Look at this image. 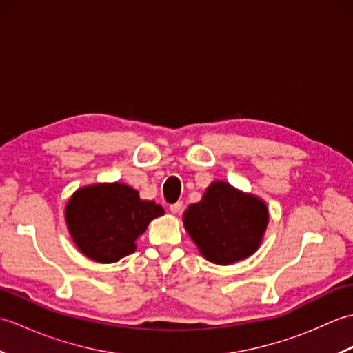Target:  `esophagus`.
Listing matches in <instances>:
<instances>
[{"instance_id":"1","label":"esophagus","mask_w":353,"mask_h":353,"mask_svg":"<svg viewBox=\"0 0 353 353\" xmlns=\"http://www.w3.org/2000/svg\"><path fill=\"white\" fill-rule=\"evenodd\" d=\"M182 206H183L182 201H176V203L170 205V212L171 214H179V212L182 211Z\"/></svg>"}]
</instances>
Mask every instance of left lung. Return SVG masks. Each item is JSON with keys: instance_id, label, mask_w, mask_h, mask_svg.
<instances>
[{"instance_id": "left-lung-1", "label": "left lung", "mask_w": 353, "mask_h": 353, "mask_svg": "<svg viewBox=\"0 0 353 353\" xmlns=\"http://www.w3.org/2000/svg\"><path fill=\"white\" fill-rule=\"evenodd\" d=\"M268 224L267 205L228 182L209 185L199 203L183 214V226L203 258L229 265L258 250Z\"/></svg>"}]
</instances>
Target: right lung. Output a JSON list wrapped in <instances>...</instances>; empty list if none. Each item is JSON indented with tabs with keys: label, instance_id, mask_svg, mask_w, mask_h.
Wrapping results in <instances>:
<instances>
[{
	"label": "right lung",
	"instance_id": "right-lung-1",
	"mask_svg": "<svg viewBox=\"0 0 353 353\" xmlns=\"http://www.w3.org/2000/svg\"><path fill=\"white\" fill-rule=\"evenodd\" d=\"M163 215L154 201L124 183H95L72 194L65 220L77 249L101 264H110L137 249V238L150 221Z\"/></svg>",
	"mask_w": 353,
	"mask_h": 353
}]
</instances>
